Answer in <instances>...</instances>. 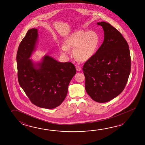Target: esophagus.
Here are the masks:
<instances>
[{
    "instance_id": "obj_1",
    "label": "esophagus",
    "mask_w": 145,
    "mask_h": 145,
    "mask_svg": "<svg viewBox=\"0 0 145 145\" xmlns=\"http://www.w3.org/2000/svg\"><path fill=\"white\" fill-rule=\"evenodd\" d=\"M76 70H77V71H81V67H80V66H77L76 67Z\"/></svg>"
}]
</instances>
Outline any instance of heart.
<instances>
[{"instance_id": "heart-1", "label": "heart", "mask_w": 145, "mask_h": 145, "mask_svg": "<svg viewBox=\"0 0 145 145\" xmlns=\"http://www.w3.org/2000/svg\"><path fill=\"white\" fill-rule=\"evenodd\" d=\"M101 38L95 31H76L70 34L65 40V45L61 48L64 55H68L69 49L74 50V57L81 62L88 60L99 49Z\"/></svg>"}]
</instances>
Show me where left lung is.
<instances>
[{
  "instance_id": "1",
  "label": "left lung",
  "mask_w": 145,
  "mask_h": 145,
  "mask_svg": "<svg viewBox=\"0 0 145 145\" xmlns=\"http://www.w3.org/2000/svg\"><path fill=\"white\" fill-rule=\"evenodd\" d=\"M104 40L95 54L83 65L86 93L94 101L105 103L123 91L131 67L129 46L122 34L109 23L98 22Z\"/></svg>"
}]
</instances>
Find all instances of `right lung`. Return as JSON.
<instances>
[{
    "label": "right lung",
    "mask_w": 145,
    "mask_h": 145,
    "mask_svg": "<svg viewBox=\"0 0 145 145\" xmlns=\"http://www.w3.org/2000/svg\"><path fill=\"white\" fill-rule=\"evenodd\" d=\"M38 38V29L32 28L19 45L16 55L18 81L33 104L53 109L65 99L76 69L71 62H58L48 55L38 63L29 59L36 50Z\"/></svg>",
    "instance_id": "add662e5"
}]
</instances>
